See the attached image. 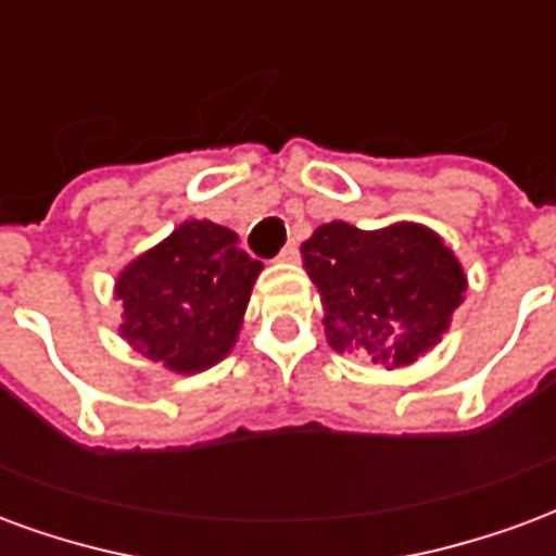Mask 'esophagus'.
<instances>
[{"instance_id":"esophagus-1","label":"esophagus","mask_w":556,"mask_h":556,"mask_svg":"<svg viewBox=\"0 0 556 556\" xmlns=\"http://www.w3.org/2000/svg\"><path fill=\"white\" fill-rule=\"evenodd\" d=\"M301 258V250H298V243H286V250L279 253V262H286V265H294Z\"/></svg>"}]
</instances>
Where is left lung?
I'll list each match as a JSON object with an SVG mask.
<instances>
[{"label": "left lung", "instance_id": "obj_1", "mask_svg": "<svg viewBox=\"0 0 556 556\" xmlns=\"http://www.w3.org/2000/svg\"><path fill=\"white\" fill-rule=\"evenodd\" d=\"M301 255L321 294L330 349L387 369L429 354L465 301V267L419 223L366 231L333 219L301 243Z\"/></svg>", "mask_w": 556, "mask_h": 556}]
</instances>
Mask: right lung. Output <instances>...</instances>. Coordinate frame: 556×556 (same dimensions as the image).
<instances>
[{
	"label": "right lung",
	"mask_w": 556,
	"mask_h": 556,
	"mask_svg": "<svg viewBox=\"0 0 556 556\" xmlns=\"http://www.w3.org/2000/svg\"><path fill=\"white\" fill-rule=\"evenodd\" d=\"M258 274L235 231L187 219L118 274V333L169 372H205L235 349Z\"/></svg>",
	"instance_id": "right-lung-1"
}]
</instances>
